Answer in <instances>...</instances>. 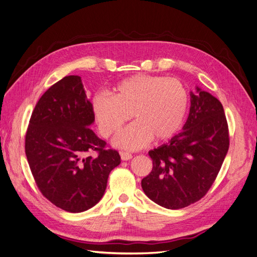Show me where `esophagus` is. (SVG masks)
Listing matches in <instances>:
<instances>
[{"label": "esophagus", "instance_id": "34e87169", "mask_svg": "<svg viewBox=\"0 0 257 257\" xmlns=\"http://www.w3.org/2000/svg\"><path fill=\"white\" fill-rule=\"evenodd\" d=\"M120 155H121V160L122 161H128V160H131L132 158H133V155H132L128 152H120Z\"/></svg>", "mask_w": 257, "mask_h": 257}]
</instances>
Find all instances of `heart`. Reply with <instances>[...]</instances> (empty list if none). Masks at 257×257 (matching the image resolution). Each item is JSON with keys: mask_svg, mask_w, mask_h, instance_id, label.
Returning <instances> with one entry per match:
<instances>
[{"mask_svg": "<svg viewBox=\"0 0 257 257\" xmlns=\"http://www.w3.org/2000/svg\"><path fill=\"white\" fill-rule=\"evenodd\" d=\"M93 112L104 137L115 134L133 114L135 122L114 138V146L138 150L154 141L172 138L182 126L189 108L184 85L175 78L135 75L112 88V96L97 93Z\"/></svg>", "mask_w": 257, "mask_h": 257, "instance_id": "heart-1", "label": "heart"}]
</instances>
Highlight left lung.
Wrapping results in <instances>:
<instances>
[{
    "instance_id": "left-lung-1",
    "label": "left lung",
    "mask_w": 257,
    "mask_h": 257,
    "mask_svg": "<svg viewBox=\"0 0 257 257\" xmlns=\"http://www.w3.org/2000/svg\"><path fill=\"white\" fill-rule=\"evenodd\" d=\"M229 147L228 125L216 97L198 87L181 133L149 151L151 173L142 180L146 195L167 209L203 198L219 174Z\"/></svg>"
}]
</instances>
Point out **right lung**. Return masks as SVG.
Instances as JSON below:
<instances>
[{
  "mask_svg": "<svg viewBox=\"0 0 257 257\" xmlns=\"http://www.w3.org/2000/svg\"><path fill=\"white\" fill-rule=\"evenodd\" d=\"M94 112L79 76H66L46 91L31 115L26 154L43 195L67 212H82L103 197L118 151L90 127ZM95 153L93 156L91 153Z\"/></svg>",
  "mask_w": 257,
  "mask_h": 257,
  "instance_id": "add662e5",
  "label": "right lung"
}]
</instances>
